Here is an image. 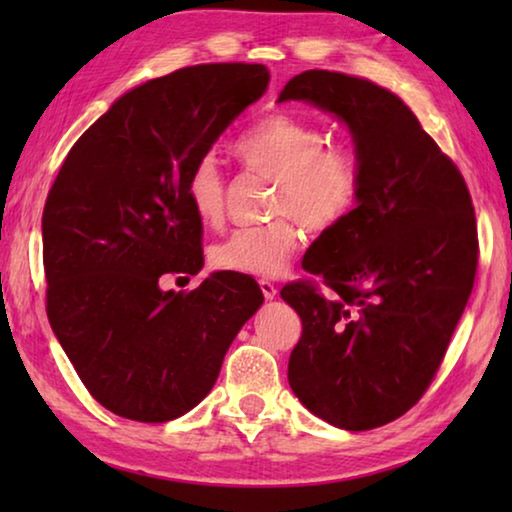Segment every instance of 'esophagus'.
Masks as SVG:
<instances>
[{
	"mask_svg": "<svg viewBox=\"0 0 512 512\" xmlns=\"http://www.w3.org/2000/svg\"><path fill=\"white\" fill-rule=\"evenodd\" d=\"M259 289H262V293H264V298H266V300H273V298L277 296L275 284H273V282H268V280H259Z\"/></svg>",
	"mask_w": 512,
	"mask_h": 512,
	"instance_id": "34e87169",
	"label": "esophagus"
}]
</instances>
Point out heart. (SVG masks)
<instances>
[{
	"mask_svg": "<svg viewBox=\"0 0 512 512\" xmlns=\"http://www.w3.org/2000/svg\"><path fill=\"white\" fill-rule=\"evenodd\" d=\"M237 155L250 169L277 183L273 214L284 217L257 228L232 230L216 241L210 262L219 271L273 277L300 248L299 219L311 232L339 225L357 205L361 158L350 144H327L318 126L275 112L237 142ZM187 201L198 221L216 225L225 210V178L214 153H203L187 178Z\"/></svg>",
	"mask_w": 512,
	"mask_h": 512,
	"instance_id": "heart-1",
	"label": "heart"
}]
</instances>
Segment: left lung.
Returning <instances> with one entry per match:
<instances>
[{
    "label": "left lung",
    "instance_id": "1",
    "mask_svg": "<svg viewBox=\"0 0 512 512\" xmlns=\"http://www.w3.org/2000/svg\"><path fill=\"white\" fill-rule=\"evenodd\" d=\"M282 101L339 117L363 169L354 210L302 259L329 296L311 282L280 291L302 320L289 384L320 420L375 429L420 400L463 316L479 264L472 198L456 164L386 88L309 69L284 85Z\"/></svg>",
    "mask_w": 512,
    "mask_h": 512
}]
</instances>
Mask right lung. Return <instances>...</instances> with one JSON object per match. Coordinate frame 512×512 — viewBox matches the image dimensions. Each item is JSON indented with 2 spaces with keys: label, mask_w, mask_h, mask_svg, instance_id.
Instances as JSON below:
<instances>
[{
  "label": "right lung",
  "mask_w": 512,
  "mask_h": 512,
  "mask_svg": "<svg viewBox=\"0 0 512 512\" xmlns=\"http://www.w3.org/2000/svg\"><path fill=\"white\" fill-rule=\"evenodd\" d=\"M268 81L264 65L214 63L137 85L79 137L47 196L49 323L90 395L121 418L192 411L262 307L248 275L216 271L189 293L162 291L160 277L203 268L189 171Z\"/></svg>",
  "instance_id": "right-lung-1"
}]
</instances>
